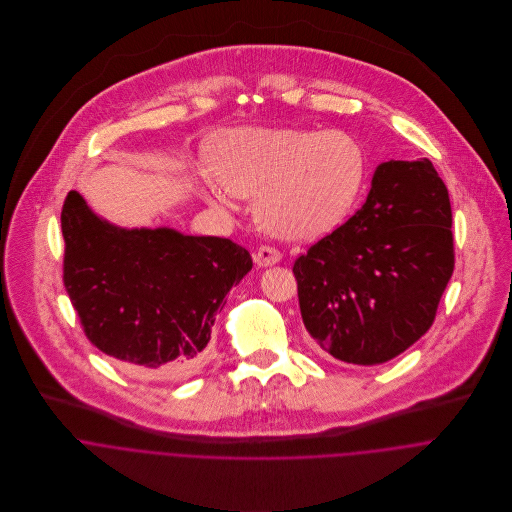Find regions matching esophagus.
I'll return each instance as SVG.
<instances>
[{"mask_svg": "<svg viewBox=\"0 0 512 512\" xmlns=\"http://www.w3.org/2000/svg\"><path fill=\"white\" fill-rule=\"evenodd\" d=\"M254 260H256V264H258L260 268H268V266L278 264V262L282 260V254H280V250H276V248H272V246H260V248L256 250Z\"/></svg>", "mask_w": 512, "mask_h": 512, "instance_id": "1", "label": "esophagus"}]
</instances>
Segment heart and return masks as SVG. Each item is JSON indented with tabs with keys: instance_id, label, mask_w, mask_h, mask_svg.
<instances>
[{
	"instance_id": "obj_1",
	"label": "heart",
	"mask_w": 512,
	"mask_h": 512,
	"mask_svg": "<svg viewBox=\"0 0 512 512\" xmlns=\"http://www.w3.org/2000/svg\"><path fill=\"white\" fill-rule=\"evenodd\" d=\"M199 171L207 201L222 211L254 197V217L274 236L313 240L331 232L353 207L365 181L366 155L343 130L234 128L209 146Z\"/></svg>"
}]
</instances>
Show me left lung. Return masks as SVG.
<instances>
[{
    "label": "left lung",
    "instance_id": "left-lung-1",
    "mask_svg": "<svg viewBox=\"0 0 512 512\" xmlns=\"http://www.w3.org/2000/svg\"><path fill=\"white\" fill-rule=\"evenodd\" d=\"M315 343L353 365H382L434 323L453 274L451 205L430 159L386 161L365 205L293 264Z\"/></svg>",
    "mask_w": 512,
    "mask_h": 512
}]
</instances>
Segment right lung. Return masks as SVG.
<instances>
[{"label": "right lung", "mask_w": 512, "mask_h": 512, "mask_svg": "<svg viewBox=\"0 0 512 512\" xmlns=\"http://www.w3.org/2000/svg\"><path fill=\"white\" fill-rule=\"evenodd\" d=\"M63 280L88 341L138 376H189L205 359L226 293L250 270L246 248L175 228H124L71 191Z\"/></svg>", "instance_id": "obj_1"}]
</instances>
